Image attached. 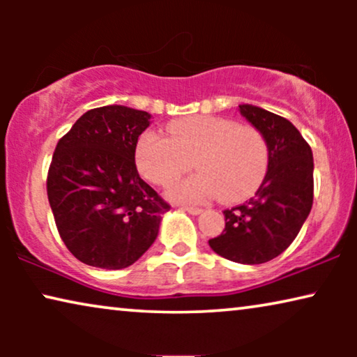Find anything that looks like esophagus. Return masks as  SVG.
<instances>
[{
    "label": "esophagus",
    "mask_w": 357,
    "mask_h": 357,
    "mask_svg": "<svg viewBox=\"0 0 357 357\" xmlns=\"http://www.w3.org/2000/svg\"><path fill=\"white\" fill-rule=\"evenodd\" d=\"M182 209H185V211L190 213V214H199L203 211L202 208H197V206H182Z\"/></svg>",
    "instance_id": "1"
}]
</instances>
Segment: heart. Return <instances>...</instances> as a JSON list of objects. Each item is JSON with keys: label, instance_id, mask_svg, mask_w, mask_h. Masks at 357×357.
Instances as JSON below:
<instances>
[{"label": "heart", "instance_id": "1", "mask_svg": "<svg viewBox=\"0 0 357 357\" xmlns=\"http://www.w3.org/2000/svg\"><path fill=\"white\" fill-rule=\"evenodd\" d=\"M136 167L146 180L167 187L193 165L199 170L170 188L178 202H208L219 193L238 202L260 187L270 164V149L252 126L211 115L174 120L167 136L146 131L136 144Z\"/></svg>", "mask_w": 357, "mask_h": 357}]
</instances>
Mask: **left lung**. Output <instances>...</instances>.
I'll list each match as a JSON object with an SVG mask.
<instances>
[{
	"label": "left lung",
	"instance_id": "obj_1",
	"mask_svg": "<svg viewBox=\"0 0 357 357\" xmlns=\"http://www.w3.org/2000/svg\"><path fill=\"white\" fill-rule=\"evenodd\" d=\"M241 114L265 136L270 164L255 197L224 209L226 227L209 238L218 255L243 265L281 255L299 234L314 203V158L299 130L282 116L255 105Z\"/></svg>",
	"mask_w": 357,
	"mask_h": 357
}]
</instances>
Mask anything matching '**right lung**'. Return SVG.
<instances>
[{
    "label": "right lung",
    "instance_id": "right-lung-1",
    "mask_svg": "<svg viewBox=\"0 0 357 357\" xmlns=\"http://www.w3.org/2000/svg\"><path fill=\"white\" fill-rule=\"evenodd\" d=\"M149 119L123 105L99 107L58 141L47 175L48 202L61 241L86 265H133L170 209L136 169V144Z\"/></svg>",
    "mask_w": 357,
    "mask_h": 357
}]
</instances>
